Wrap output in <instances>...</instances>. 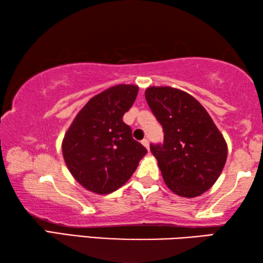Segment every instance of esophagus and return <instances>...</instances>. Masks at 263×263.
Returning a JSON list of instances; mask_svg holds the SVG:
<instances>
[{"instance_id": "1", "label": "esophagus", "mask_w": 263, "mask_h": 263, "mask_svg": "<svg viewBox=\"0 0 263 263\" xmlns=\"http://www.w3.org/2000/svg\"><path fill=\"white\" fill-rule=\"evenodd\" d=\"M141 144H142V145H144V146H145V147H146V148H147V149L149 148V141H148V139H147V138H145V139H142V140H141Z\"/></svg>"}]
</instances>
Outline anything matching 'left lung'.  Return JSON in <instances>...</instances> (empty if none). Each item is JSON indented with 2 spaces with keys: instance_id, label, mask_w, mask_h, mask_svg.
Wrapping results in <instances>:
<instances>
[{
  "instance_id": "obj_1",
  "label": "left lung",
  "mask_w": 263,
  "mask_h": 263,
  "mask_svg": "<svg viewBox=\"0 0 263 263\" xmlns=\"http://www.w3.org/2000/svg\"><path fill=\"white\" fill-rule=\"evenodd\" d=\"M145 97L163 128V141L151 144L169 189L196 197L219 177L228 158L224 137L199 102L171 87H149Z\"/></svg>"
}]
</instances>
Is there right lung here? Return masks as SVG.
I'll return each mask as SVG.
<instances>
[{
	"instance_id": "right-lung-1",
	"label": "right lung",
	"mask_w": 263,
	"mask_h": 263,
	"mask_svg": "<svg viewBox=\"0 0 263 263\" xmlns=\"http://www.w3.org/2000/svg\"><path fill=\"white\" fill-rule=\"evenodd\" d=\"M137 94L138 87L132 84L102 91L83 106L65 135V162L75 180L92 193L105 195L117 190L147 153L123 122Z\"/></svg>"
}]
</instances>
